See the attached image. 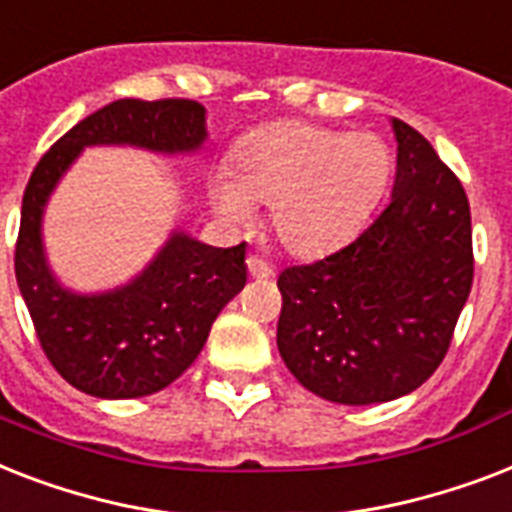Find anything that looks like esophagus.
<instances>
[{
    "instance_id": "esophagus-1",
    "label": "esophagus",
    "mask_w": 512,
    "mask_h": 512,
    "mask_svg": "<svg viewBox=\"0 0 512 512\" xmlns=\"http://www.w3.org/2000/svg\"><path fill=\"white\" fill-rule=\"evenodd\" d=\"M245 264H248V275L253 280H267V277H272V267L264 259H259V256H248Z\"/></svg>"
}]
</instances>
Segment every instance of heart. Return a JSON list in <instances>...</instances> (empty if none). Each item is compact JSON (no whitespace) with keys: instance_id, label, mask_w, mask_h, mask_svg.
<instances>
[{"instance_id":"obj_1","label":"heart","mask_w":512,"mask_h":512,"mask_svg":"<svg viewBox=\"0 0 512 512\" xmlns=\"http://www.w3.org/2000/svg\"><path fill=\"white\" fill-rule=\"evenodd\" d=\"M391 163V147L378 134L277 121L245 134L230 171L211 179L208 200L219 219L237 227L269 206V230L285 251L320 256L370 216Z\"/></svg>"}]
</instances>
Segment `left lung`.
<instances>
[{
  "label": "left lung",
  "instance_id": "8db88e82",
  "mask_svg": "<svg viewBox=\"0 0 512 512\" xmlns=\"http://www.w3.org/2000/svg\"><path fill=\"white\" fill-rule=\"evenodd\" d=\"M391 200L357 240L277 277V349L327 402H394L431 378L473 285L470 206L431 142L399 118Z\"/></svg>",
  "mask_w": 512,
  "mask_h": 512
}]
</instances>
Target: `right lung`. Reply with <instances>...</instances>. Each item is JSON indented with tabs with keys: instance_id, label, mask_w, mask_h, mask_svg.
<instances>
[{
	"instance_id": "1",
	"label": "right lung",
	"mask_w": 512,
	"mask_h": 512,
	"mask_svg": "<svg viewBox=\"0 0 512 512\" xmlns=\"http://www.w3.org/2000/svg\"><path fill=\"white\" fill-rule=\"evenodd\" d=\"M206 140L200 102L116 100L60 137L28 179L15 277L44 354L84 394L140 399L174 383L198 359L219 312L245 288V243L214 248L190 232L171 230L132 280L81 293L63 285L49 264V198L87 147L195 155Z\"/></svg>"
}]
</instances>
